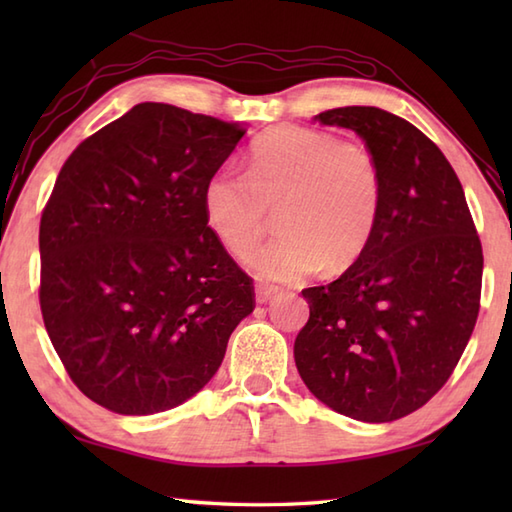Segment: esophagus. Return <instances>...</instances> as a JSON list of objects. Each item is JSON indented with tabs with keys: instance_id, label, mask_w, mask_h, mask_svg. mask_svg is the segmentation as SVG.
Masks as SVG:
<instances>
[{
	"instance_id": "1",
	"label": "esophagus",
	"mask_w": 512,
	"mask_h": 512,
	"mask_svg": "<svg viewBox=\"0 0 512 512\" xmlns=\"http://www.w3.org/2000/svg\"><path fill=\"white\" fill-rule=\"evenodd\" d=\"M257 303H268L270 299H273L275 295H277V292H279V288L277 286H266V284H259L257 286Z\"/></svg>"
}]
</instances>
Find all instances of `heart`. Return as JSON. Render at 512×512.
<instances>
[{
    "instance_id": "1",
    "label": "heart",
    "mask_w": 512,
    "mask_h": 512,
    "mask_svg": "<svg viewBox=\"0 0 512 512\" xmlns=\"http://www.w3.org/2000/svg\"><path fill=\"white\" fill-rule=\"evenodd\" d=\"M383 202L374 151L354 140L286 125L250 149L246 173L217 169L202 191L206 226L235 257H248L275 224L286 228L250 259L268 281H297L325 266L350 268L372 239Z\"/></svg>"
}]
</instances>
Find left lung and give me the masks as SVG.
<instances>
[{"label": "left lung", "mask_w": 512, "mask_h": 512, "mask_svg": "<svg viewBox=\"0 0 512 512\" xmlns=\"http://www.w3.org/2000/svg\"><path fill=\"white\" fill-rule=\"evenodd\" d=\"M317 121L354 129L383 173L365 253L328 286L301 290L310 319L295 339L303 383L330 409L391 422L453 374L482 297V242L438 145L378 107H336Z\"/></svg>", "instance_id": "1"}]
</instances>
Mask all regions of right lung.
Segmentation results:
<instances>
[{"mask_svg": "<svg viewBox=\"0 0 512 512\" xmlns=\"http://www.w3.org/2000/svg\"><path fill=\"white\" fill-rule=\"evenodd\" d=\"M246 129L140 103L76 147L41 213L39 303L72 383L149 416L222 365L255 288L202 211L204 184Z\"/></svg>", "mask_w": 512, "mask_h": 512, "instance_id": "1", "label": "right lung"}]
</instances>
